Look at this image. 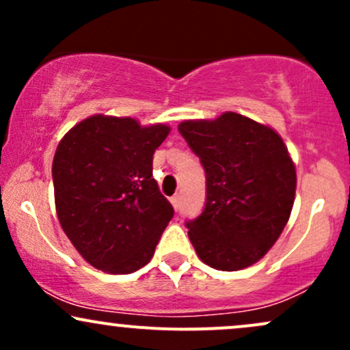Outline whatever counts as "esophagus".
<instances>
[{"mask_svg": "<svg viewBox=\"0 0 350 350\" xmlns=\"http://www.w3.org/2000/svg\"><path fill=\"white\" fill-rule=\"evenodd\" d=\"M171 204H172V207L176 208V211H179V207H180V194H174L171 198Z\"/></svg>", "mask_w": 350, "mask_h": 350, "instance_id": "esophagus-1", "label": "esophagus"}]
</instances>
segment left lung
<instances>
[{
    "label": "left lung",
    "instance_id": "8db88e82",
    "mask_svg": "<svg viewBox=\"0 0 350 350\" xmlns=\"http://www.w3.org/2000/svg\"><path fill=\"white\" fill-rule=\"evenodd\" d=\"M178 130L206 171V206L186 222L199 258L222 271L256 263L278 240L295 202L296 170L283 139L234 111L187 120Z\"/></svg>",
    "mask_w": 350,
    "mask_h": 350
}]
</instances>
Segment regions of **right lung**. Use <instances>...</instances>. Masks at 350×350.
<instances>
[{"mask_svg":"<svg viewBox=\"0 0 350 350\" xmlns=\"http://www.w3.org/2000/svg\"><path fill=\"white\" fill-rule=\"evenodd\" d=\"M166 124L94 115L60 139L52 163L62 230L92 267L126 275L154 255L174 208L152 179Z\"/></svg>","mask_w":350,"mask_h":350,"instance_id":"1","label":"right lung"}]
</instances>
